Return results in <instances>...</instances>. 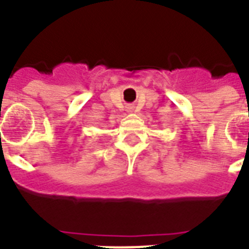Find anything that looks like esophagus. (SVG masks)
I'll list each match as a JSON object with an SVG mask.
<instances>
[{
  "label": "esophagus",
  "mask_w": 249,
  "mask_h": 249,
  "mask_svg": "<svg viewBox=\"0 0 249 249\" xmlns=\"http://www.w3.org/2000/svg\"><path fill=\"white\" fill-rule=\"evenodd\" d=\"M133 108H135V107H133V106H129V107H127V109H128L129 112L133 111Z\"/></svg>",
  "instance_id": "34e87169"
}]
</instances>
